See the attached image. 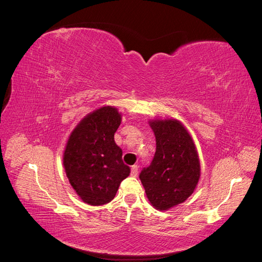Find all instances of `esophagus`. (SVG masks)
I'll return each instance as SVG.
<instances>
[{"label":"esophagus","instance_id":"obj_1","mask_svg":"<svg viewBox=\"0 0 262 262\" xmlns=\"http://www.w3.org/2000/svg\"><path fill=\"white\" fill-rule=\"evenodd\" d=\"M138 171H139V166L138 165H133L131 167V175L133 177H137L138 176Z\"/></svg>","mask_w":262,"mask_h":262}]
</instances>
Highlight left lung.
Segmentation results:
<instances>
[{
  "mask_svg": "<svg viewBox=\"0 0 262 262\" xmlns=\"http://www.w3.org/2000/svg\"><path fill=\"white\" fill-rule=\"evenodd\" d=\"M156 152L140 179L148 201L157 210H168L185 202L200 178V161L192 138L178 120L150 121Z\"/></svg>",
  "mask_w": 262,
  "mask_h": 262,
  "instance_id": "obj_1",
  "label": "left lung"
}]
</instances>
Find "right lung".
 Here are the masks:
<instances>
[{
  "label": "right lung",
  "mask_w": 262,
  "mask_h": 262,
  "mask_svg": "<svg viewBox=\"0 0 262 262\" xmlns=\"http://www.w3.org/2000/svg\"><path fill=\"white\" fill-rule=\"evenodd\" d=\"M121 115L106 106L87 115L71 133L63 155L67 176L81 199L91 205L112 201L130 175L122 149L115 142Z\"/></svg>",
  "instance_id": "add662e5"
}]
</instances>
